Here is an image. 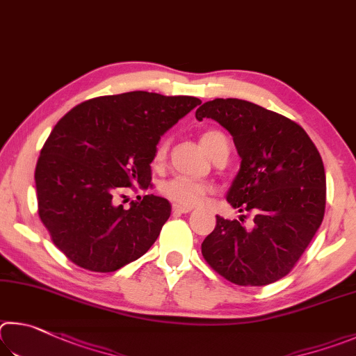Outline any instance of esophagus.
I'll list each match as a JSON object with an SVG mask.
<instances>
[{"mask_svg": "<svg viewBox=\"0 0 356 356\" xmlns=\"http://www.w3.org/2000/svg\"><path fill=\"white\" fill-rule=\"evenodd\" d=\"M173 214H188L192 211V207H184V204H173Z\"/></svg>", "mask_w": 356, "mask_h": 356, "instance_id": "obj_1", "label": "esophagus"}]
</instances>
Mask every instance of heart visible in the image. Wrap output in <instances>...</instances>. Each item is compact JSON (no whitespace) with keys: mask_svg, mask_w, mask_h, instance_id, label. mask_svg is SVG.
Returning a JSON list of instances; mask_svg holds the SVG:
<instances>
[{"mask_svg":"<svg viewBox=\"0 0 356 356\" xmlns=\"http://www.w3.org/2000/svg\"><path fill=\"white\" fill-rule=\"evenodd\" d=\"M200 142L203 148L209 153V156L213 154L220 145H228L225 134L216 129L203 133L200 137ZM165 149H167L165 143H161V145L156 148L154 162H161L164 159ZM159 191L162 195L167 197L168 200H172L175 203L184 204V207H195V204L202 203L204 200V197L209 194L211 188L207 183L195 181V179H191L188 177H175L162 183L159 186Z\"/></svg>","mask_w":356,"mask_h":356,"instance_id":"b5f03b06","label":"heart"}]
</instances>
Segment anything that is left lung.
<instances>
[{
    "instance_id": "obj_1",
    "label": "left lung",
    "mask_w": 356,
    "mask_h": 356,
    "mask_svg": "<svg viewBox=\"0 0 356 356\" xmlns=\"http://www.w3.org/2000/svg\"><path fill=\"white\" fill-rule=\"evenodd\" d=\"M195 117L213 118L233 136L241 168L227 200L239 213L253 214L250 225L245 216H217L202 244L203 258L234 284L275 283L292 270L323 220L321 154L300 124L245 99L216 98Z\"/></svg>"
}]
</instances>
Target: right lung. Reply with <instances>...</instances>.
<instances>
[{"instance_id":"right-lung-1","label":"right lung","mask_w":356,"mask_h":356,"mask_svg":"<svg viewBox=\"0 0 356 356\" xmlns=\"http://www.w3.org/2000/svg\"><path fill=\"white\" fill-rule=\"evenodd\" d=\"M195 97L127 92L92 98L56 123L35 165L39 216L54 245L83 269L115 272L154 244L170 217L165 198L115 204L122 188H148L156 145Z\"/></svg>"}]
</instances>
